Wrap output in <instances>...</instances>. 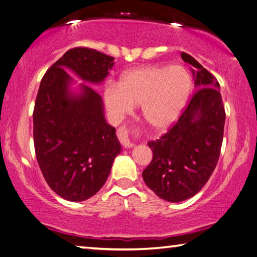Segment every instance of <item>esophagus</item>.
<instances>
[{
  "instance_id": "34e87169",
  "label": "esophagus",
  "mask_w": 257,
  "mask_h": 257,
  "mask_svg": "<svg viewBox=\"0 0 257 257\" xmlns=\"http://www.w3.org/2000/svg\"><path fill=\"white\" fill-rule=\"evenodd\" d=\"M134 133L132 128H128L127 125H121L116 132V136H118L119 142L122 144L124 147H133L134 144L130 142V135Z\"/></svg>"
}]
</instances>
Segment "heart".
Returning <instances> with one entry per match:
<instances>
[{
    "label": "heart",
    "mask_w": 257,
    "mask_h": 257,
    "mask_svg": "<svg viewBox=\"0 0 257 257\" xmlns=\"http://www.w3.org/2000/svg\"><path fill=\"white\" fill-rule=\"evenodd\" d=\"M191 77L181 66H149L125 72L119 85L108 84L104 103L115 121H121L142 105L143 118L162 132L179 118L189 97Z\"/></svg>",
    "instance_id": "1"
}]
</instances>
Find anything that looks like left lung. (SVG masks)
I'll use <instances>...</instances> for the list:
<instances>
[{"label": "left lung", "instance_id": "8db88e82", "mask_svg": "<svg viewBox=\"0 0 257 257\" xmlns=\"http://www.w3.org/2000/svg\"><path fill=\"white\" fill-rule=\"evenodd\" d=\"M190 64L197 90L177 122L156 141L147 143L153 159L143 179L164 201L177 203L201 190L216 167L223 139L225 111L216 78L193 56Z\"/></svg>", "mask_w": 257, "mask_h": 257}]
</instances>
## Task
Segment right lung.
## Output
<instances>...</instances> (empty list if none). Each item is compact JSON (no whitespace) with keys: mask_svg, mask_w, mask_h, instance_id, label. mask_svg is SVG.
<instances>
[{"mask_svg":"<svg viewBox=\"0 0 257 257\" xmlns=\"http://www.w3.org/2000/svg\"><path fill=\"white\" fill-rule=\"evenodd\" d=\"M114 58L88 47L69 50L43 76L33 112L34 146L47 185L71 202L92 197L105 184L121 146L103 114L102 97L82 85L69 93L68 68L81 79L102 82Z\"/></svg>","mask_w":257,"mask_h":257,"instance_id":"1","label":"right lung"}]
</instances>
